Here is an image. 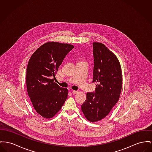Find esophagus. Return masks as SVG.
I'll return each mask as SVG.
<instances>
[{"instance_id":"34e87169","label":"esophagus","mask_w":152,"mask_h":152,"mask_svg":"<svg viewBox=\"0 0 152 152\" xmlns=\"http://www.w3.org/2000/svg\"><path fill=\"white\" fill-rule=\"evenodd\" d=\"M72 93L73 94H77V93H78V91H72Z\"/></svg>"}]
</instances>
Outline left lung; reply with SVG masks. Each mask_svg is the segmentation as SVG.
<instances>
[{"label": "left lung", "instance_id": "1", "mask_svg": "<svg viewBox=\"0 0 152 152\" xmlns=\"http://www.w3.org/2000/svg\"><path fill=\"white\" fill-rule=\"evenodd\" d=\"M95 93H87L81 105L88 121L96 122L105 118L119 100L122 87V72L116 56L101 42L93 43Z\"/></svg>", "mask_w": 152, "mask_h": 152}]
</instances>
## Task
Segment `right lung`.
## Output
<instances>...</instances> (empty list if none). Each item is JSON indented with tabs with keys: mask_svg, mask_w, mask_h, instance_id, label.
Masks as SVG:
<instances>
[{
	"mask_svg": "<svg viewBox=\"0 0 152 152\" xmlns=\"http://www.w3.org/2000/svg\"><path fill=\"white\" fill-rule=\"evenodd\" d=\"M74 45L47 42L36 50L28 61L26 88L32 105L44 118H53L61 110L68 96V89L53 81L66 55Z\"/></svg>",
	"mask_w": 152,
	"mask_h": 152,
	"instance_id": "right-lung-1",
	"label": "right lung"
}]
</instances>
